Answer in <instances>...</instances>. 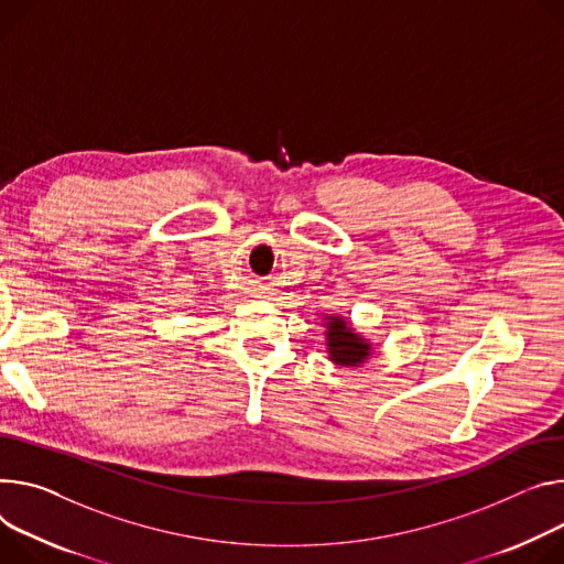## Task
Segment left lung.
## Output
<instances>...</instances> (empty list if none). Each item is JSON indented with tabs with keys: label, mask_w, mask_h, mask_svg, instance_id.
Instances as JSON below:
<instances>
[{
	"label": "left lung",
	"mask_w": 564,
	"mask_h": 564,
	"mask_svg": "<svg viewBox=\"0 0 564 564\" xmlns=\"http://www.w3.org/2000/svg\"><path fill=\"white\" fill-rule=\"evenodd\" d=\"M326 346L328 360L337 367H362L373 355V346L357 333L344 317H326Z\"/></svg>",
	"instance_id": "1"
}]
</instances>
